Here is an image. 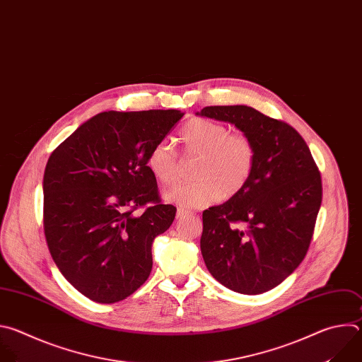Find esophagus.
<instances>
[{
	"mask_svg": "<svg viewBox=\"0 0 362 362\" xmlns=\"http://www.w3.org/2000/svg\"><path fill=\"white\" fill-rule=\"evenodd\" d=\"M189 214H191L189 211H187V209H184V208H178V209H177V218H182V216L189 215Z\"/></svg>",
	"mask_w": 362,
	"mask_h": 362,
	"instance_id": "esophagus-1",
	"label": "esophagus"
}]
</instances>
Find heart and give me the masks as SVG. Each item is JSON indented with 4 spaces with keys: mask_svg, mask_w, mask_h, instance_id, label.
<instances>
[{
    "mask_svg": "<svg viewBox=\"0 0 362 362\" xmlns=\"http://www.w3.org/2000/svg\"><path fill=\"white\" fill-rule=\"evenodd\" d=\"M184 158H197L192 168L194 182L177 185L164 194L168 202L184 208L208 206L221 198L238 195L250 182L255 164L257 147L244 132H231L221 122L206 118L189 119L178 134ZM147 167L164 187L180 177V161L167 142L151 148Z\"/></svg>",
    "mask_w": 362,
    "mask_h": 362,
    "instance_id": "heart-1",
    "label": "heart"
}]
</instances>
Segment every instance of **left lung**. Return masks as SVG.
Masks as SVG:
<instances>
[{
    "label": "left lung",
    "instance_id": "8db88e82",
    "mask_svg": "<svg viewBox=\"0 0 362 362\" xmlns=\"http://www.w3.org/2000/svg\"><path fill=\"white\" fill-rule=\"evenodd\" d=\"M198 115L234 124L252 138L257 164L247 187L202 212L201 254L230 290H272L303 262L322 201L318 167L304 138L247 105L205 107Z\"/></svg>",
    "mask_w": 362,
    "mask_h": 362
}]
</instances>
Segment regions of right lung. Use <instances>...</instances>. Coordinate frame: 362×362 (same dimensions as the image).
Masks as SVG:
<instances>
[{"label": "right lung", "instance_id": "1", "mask_svg": "<svg viewBox=\"0 0 362 362\" xmlns=\"http://www.w3.org/2000/svg\"><path fill=\"white\" fill-rule=\"evenodd\" d=\"M182 115L178 110L101 112L48 158L47 245L65 279L95 303L122 301L150 276L153 241L171 227L177 208L161 202L147 158ZM138 207L144 208L141 214Z\"/></svg>", "mask_w": 362, "mask_h": 362}]
</instances>
